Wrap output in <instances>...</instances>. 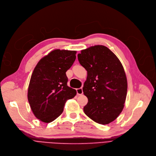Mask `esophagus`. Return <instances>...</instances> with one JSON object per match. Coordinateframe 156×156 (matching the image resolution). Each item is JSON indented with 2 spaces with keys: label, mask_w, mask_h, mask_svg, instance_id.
Masks as SVG:
<instances>
[{
  "label": "esophagus",
  "mask_w": 156,
  "mask_h": 156,
  "mask_svg": "<svg viewBox=\"0 0 156 156\" xmlns=\"http://www.w3.org/2000/svg\"><path fill=\"white\" fill-rule=\"evenodd\" d=\"M76 91H77V94L78 95H81V94H83V89L82 88L76 89Z\"/></svg>",
  "instance_id": "1"
}]
</instances>
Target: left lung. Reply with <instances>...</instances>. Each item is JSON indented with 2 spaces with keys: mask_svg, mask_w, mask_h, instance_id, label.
<instances>
[{
  "mask_svg": "<svg viewBox=\"0 0 156 156\" xmlns=\"http://www.w3.org/2000/svg\"><path fill=\"white\" fill-rule=\"evenodd\" d=\"M77 56L87 72L83 88L88 99L84 112L94 122L108 124L124 107L128 83L123 66L113 52L102 45L83 49Z\"/></svg>",
  "mask_w": 156,
  "mask_h": 156,
  "instance_id": "1",
  "label": "left lung"
}]
</instances>
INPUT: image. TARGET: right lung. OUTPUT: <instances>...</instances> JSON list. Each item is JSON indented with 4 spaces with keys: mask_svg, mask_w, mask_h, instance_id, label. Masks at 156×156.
<instances>
[{
    "mask_svg": "<svg viewBox=\"0 0 156 156\" xmlns=\"http://www.w3.org/2000/svg\"><path fill=\"white\" fill-rule=\"evenodd\" d=\"M76 51L55 49L41 59L35 67L28 89V100L34 115L49 123L63 111L67 100L77 94L67 86V71L75 62Z\"/></svg>",
    "mask_w": 156,
    "mask_h": 156,
    "instance_id": "right-lung-1",
    "label": "right lung"
}]
</instances>
